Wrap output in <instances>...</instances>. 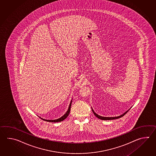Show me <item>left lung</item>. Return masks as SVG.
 <instances>
[{
  "mask_svg": "<svg viewBox=\"0 0 156 156\" xmlns=\"http://www.w3.org/2000/svg\"><path fill=\"white\" fill-rule=\"evenodd\" d=\"M92 110H93V112L94 114V115H95V116L98 118H99L101 120H113V119H118V118H121V117H122V116H124L126 114L129 110H128V111H126V113H124L122 115H120L119 116H116V117H103V116H100L99 115H98L97 114L95 113L94 112V110H93V109H92Z\"/></svg>",
  "mask_w": 156,
  "mask_h": 156,
  "instance_id": "8db88e82",
  "label": "left lung"
}]
</instances>
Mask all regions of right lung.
Returning <instances> with one entry per match:
<instances>
[{"label": "right lung", "instance_id": "1", "mask_svg": "<svg viewBox=\"0 0 156 156\" xmlns=\"http://www.w3.org/2000/svg\"><path fill=\"white\" fill-rule=\"evenodd\" d=\"M71 103H72V101H71V103H70V105H69V108L68 110L67 111V112L66 113V114H65L64 115L62 116V117H61V118H59V119H57L55 120H45L43 119L42 118H41V119L43 120H45V121H47V122H61V121H62L63 120L65 119L68 116V115H69V114H70V109H71Z\"/></svg>", "mask_w": 156, "mask_h": 156}]
</instances>
